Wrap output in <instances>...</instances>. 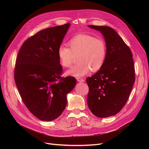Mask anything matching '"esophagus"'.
I'll return each mask as SVG.
<instances>
[{"instance_id":"obj_1","label":"esophagus","mask_w":149,"mask_h":149,"mask_svg":"<svg viewBox=\"0 0 149 149\" xmlns=\"http://www.w3.org/2000/svg\"><path fill=\"white\" fill-rule=\"evenodd\" d=\"M76 79H77L78 82H84V79H83L81 78H76Z\"/></svg>"}]
</instances>
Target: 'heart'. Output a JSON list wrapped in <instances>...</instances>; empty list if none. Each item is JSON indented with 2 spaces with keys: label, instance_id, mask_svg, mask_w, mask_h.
Listing matches in <instances>:
<instances>
[{
  "label": "heart",
  "instance_id": "obj_1",
  "mask_svg": "<svg viewBox=\"0 0 149 149\" xmlns=\"http://www.w3.org/2000/svg\"><path fill=\"white\" fill-rule=\"evenodd\" d=\"M68 45L70 48L61 45L58 49V56L60 65L64 68H70L78 55V63L67 74L83 76L91 70H100L104 64L107 56V47L102 39L96 38L88 34H78L71 38Z\"/></svg>",
  "mask_w": 149,
  "mask_h": 149
}]
</instances>
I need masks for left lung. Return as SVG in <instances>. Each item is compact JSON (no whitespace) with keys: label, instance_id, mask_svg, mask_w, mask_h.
Instances as JSON below:
<instances>
[{"label":"left lung","instance_id":"obj_1","mask_svg":"<svg viewBox=\"0 0 149 149\" xmlns=\"http://www.w3.org/2000/svg\"><path fill=\"white\" fill-rule=\"evenodd\" d=\"M100 31L105 39L107 56L97 73L86 79L88 105L98 118L118 114L127 102L135 82L132 53L118 33L107 26L88 25Z\"/></svg>","mask_w":149,"mask_h":149}]
</instances>
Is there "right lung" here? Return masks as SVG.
I'll use <instances>...</instances> for the list:
<instances>
[{
  "label": "right lung",
  "instance_id": "1",
  "mask_svg": "<svg viewBox=\"0 0 149 149\" xmlns=\"http://www.w3.org/2000/svg\"><path fill=\"white\" fill-rule=\"evenodd\" d=\"M70 26L68 23L39 31L26 40L18 53L14 79L22 101L42 120L58 118L65 109L66 94L76 84L63 72L58 49Z\"/></svg>",
  "mask_w": 149,
  "mask_h": 149
}]
</instances>
